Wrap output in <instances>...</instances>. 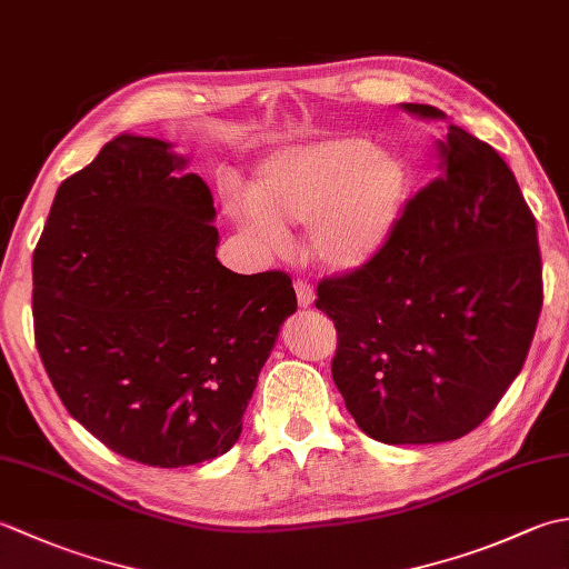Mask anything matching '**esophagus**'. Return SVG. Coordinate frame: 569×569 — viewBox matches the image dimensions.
I'll return each instance as SVG.
<instances>
[{
    "label": "esophagus",
    "mask_w": 569,
    "mask_h": 569,
    "mask_svg": "<svg viewBox=\"0 0 569 569\" xmlns=\"http://www.w3.org/2000/svg\"><path fill=\"white\" fill-rule=\"evenodd\" d=\"M296 293L300 308H310L312 300H316V291H312V286L308 281H296Z\"/></svg>",
    "instance_id": "1"
}]
</instances>
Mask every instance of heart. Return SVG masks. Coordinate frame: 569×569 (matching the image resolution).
Masks as SVG:
<instances>
[{
  "instance_id": "obj_1",
  "label": "heart",
  "mask_w": 569,
  "mask_h": 569,
  "mask_svg": "<svg viewBox=\"0 0 569 569\" xmlns=\"http://www.w3.org/2000/svg\"><path fill=\"white\" fill-rule=\"evenodd\" d=\"M406 200L401 156L347 137L269 156L253 173L249 200L234 204V217L271 249L286 244L283 224L308 222L310 257L325 269L357 271L389 244Z\"/></svg>"
}]
</instances>
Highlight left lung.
Masks as SVG:
<instances>
[{"label": "left lung", "instance_id": "left-lung-1", "mask_svg": "<svg viewBox=\"0 0 569 569\" xmlns=\"http://www.w3.org/2000/svg\"><path fill=\"white\" fill-rule=\"evenodd\" d=\"M403 110L447 122L430 104ZM438 149V178L379 257L318 286L316 308L337 328L332 379L386 445L475 430L521 373L542 308L536 217L511 168L455 124Z\"/></svg>", "mask_w": 569, "mask_h": 569}]
</instances>
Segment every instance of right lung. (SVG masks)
<instances>
[{
	"label": "right lung",
	"mask_w": 569,
	"mask_h": 569,
	"mask_svg": "<svg viewBox=\"0 0 569 569\" xmlns=\"http://www.w3.org/2000/svg\"><path fill=\"white\" fill-rule=\"evenodd\" d=\"M173 143L119 134L60 183L33 251V332L60 401L134 462L224 455L283 320V271L217 261L212 192Z\"/></svg>",
	"instance_id": "add662e5"
}]
</instances>
